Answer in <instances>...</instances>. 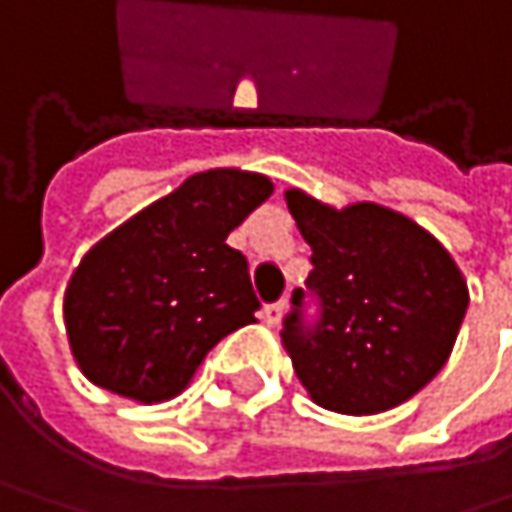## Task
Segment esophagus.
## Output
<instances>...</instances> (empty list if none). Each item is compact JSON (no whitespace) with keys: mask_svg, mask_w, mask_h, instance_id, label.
Returning a JSON list of instances; mask_svg holds the SVG:
<instances>
[{"mask_svg":"<svg viewBox=\"0 0 512 512\" xmlns=\"http://www.w3.org/2000/svg\"><path fill=\"white\" fill-rule=\"evenodd\" d=\"M281 317H284V299H281V302H272V305H266V308H263V320H266L269 326H278V323H281Z\"/></svg>","mask_w":512,"mask_h":512,"instance_id":"esophagus-1","label":"esophagus"}]
</instances>
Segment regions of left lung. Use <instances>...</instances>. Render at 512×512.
Here are the masks:
<instances>
[{
  "instance_id": "8db88e82",
  "label": "left lung",
  "mask_w": 512,
  "mask_h": 512,
  "mask_svg": "<svg viewBox=\"0 0 512 512\" xmlns=\"http://www.w3.org/2000/svg\"><path fill=\"white\" fill-rule=\"evenodd\" d=\"M311 246L308 290H293L281 341L311 400L341 415H376L418 394L451 356L468 287L445 246L379 204L335 210L287 189ZM318 305L307 317L304 296Z\"/></svg>"
}]
</instances>
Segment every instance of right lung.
I'll return each mask as SVG.
<instances>
[{
  "label": "right lung",
  "mask_w": 512,
  "mask_h": 512,
  "mask_svg": "<svg viewBox=\"0 0 512 512\" xmlns=\"http://www.w3.org/2000/svg\"><path fill=\"white\" fill-rule=\"evenodd\" d=\"M272 195L263 174L213 168L103 237L64 293L79 370L100 388L159 403L260 308L249 260L228 234Z\"/></svg>",
  "instance_id": "right-lung-1"
}]
</instances>
